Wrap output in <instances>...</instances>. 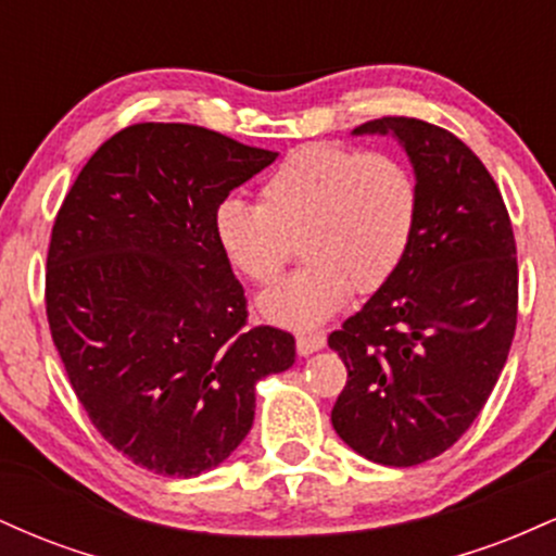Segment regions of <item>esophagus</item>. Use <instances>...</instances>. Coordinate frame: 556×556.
Wrapping results in <instances>:
<instances>
[{"instance_id": "1", "label": "esophagus", "mask_w": 556, "mask_h": 556, "mask_svg": "<svg viewBox=\"0 0 556 556\" xmlns=\"http://www.w3.org/2000/svg\"><path fill=\"white\" fill-rule=\"evenodd\" d=\"M324 344H327V337H324V331H308V334H298V340H295V348H298L300 355L316 353V350H321Z\"/></svg>"}]
</instances>
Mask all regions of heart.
Here are the masks:
<instances>
[{"mask_svg":"<svg viewBox=\"0 0 556 556\" xmlns=\"http://www.w3.org/2000/svg\"><path fill=\"white\" fill-rule=\"evenodd\" d=\"M261 203L227 198L216 242L248 282L271 285L298 242L305 266L261 298L266 321L314 329L358 295L384 287L410 251L420 214L413 169L387 151L308 143L261 185Z\"/></svg>","mask_w":556,"mask_h":556,"instance_id":"b5f03b06","label":"heart"}]
</instances>
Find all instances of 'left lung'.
I'll return each mask as SVG.
<instances>
[{"label":"left lung","mask_w":556,"mask_h":556,"mask_svg":"<svg viewBox=\"0 0 556 556\" xmlns=\"http://www.w3.org/2000/svg\"><path fill=\"white\" fill-rule=\"evenodd\" d=\"M353 132L400 140L420 214L400 269L329 334L348 368L331 426L366 460L410 468L450 450L500 379L518 327V251L494 177L460 138L413 117Z\"/></svg>","instance_id":"8db88e82"}]
</instances>
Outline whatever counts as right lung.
I'll return each mask as SVG.
<instances>
[{"mask_svg": "<svg viewBox=\"0 0 556 556\" xmlns=\"http://www.w3.org/2000/svg\"><path fill=\"white\" fill-rule=\"evenodd\" d=\"M274 151L182 123L114 132L62 201L47 318L96 431L159 476L193 478L248 437L256 381L295 363V337L248 329L214 214Z\"/></svg>", "mask_w": 556, "mask_h": 556, "instance_id": "obj_1", "label": "right lung"}]
</instances>
